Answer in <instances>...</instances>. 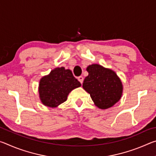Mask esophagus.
<instances>
[{
	"label": "esophagus",
	"instance_id": "obj_1",
	"mask_svg": "<svg viewBox=\"0 0 156 156\" xmlns=\"http://www.w3.org/2000/svg\"><path fill=\"white\" fill-rule=\"evenodd\" d=\"M78 80H79V82H80V83L81 84H83V80H84V78L83 77V76H79V77L78 78Z\"/></svg>",
	"mask_w": 156,
	"mask_h": 156
}]
</instances>
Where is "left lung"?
Instances as JSON below:
<instances>
[{
	"label": "left lung",
	"mask_w": 156,
	"mask_h": 156,
	"mask_svg": "<svg viewBox=\"0 0 156 156\" xmlns=\"http://www.w3.org/2000/svg\"><path fill=\"white\" fill-rule=\"evenodd\" d=\"M89 75L84 78L83 87L99 109H106L119 101L122 94V84L115 72L93 64L87 67Z\"/></svg>",
	"instance_id": "obj_1"
}]
</instances>
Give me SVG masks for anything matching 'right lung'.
Here are the masks:
<instances>
[{
	"label": "right lung",
	"instance_id": "right-lung-1",
	"mask_svg": "<svg viewBox=\"0 0 156 156\" xmlns=\"http://www.w3.org/2000/svg\"><path fill=\"white\" fill-rule=\"evenodd\" d=\"M81 86L72 71L57 67L43 76L39 83V97L42 103L49 107H57L67 99L73 89Z\"/></svg>",
	"mask_w": 156,
	"mask_h": 156
}]
</instances>
